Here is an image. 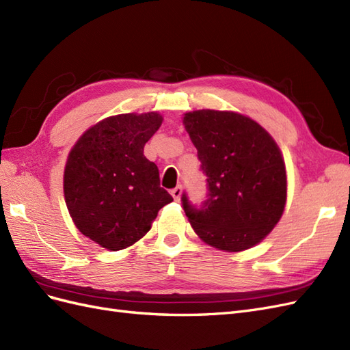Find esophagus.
<instances>
[{"mask_svg": "<svg viewBox=\"0 0 350 350\" xmlns=\"http://www.w3.org/2000/svg\"><path fill=\"white\" fill-rule=\"evenodd\" d=\"M171 194H172V197L175 200H179V197H181V194H183V187L181 185H176L175 188L171 189Z\"/></svg>", "mask_w": 350, "mask_h": 350, "instance_id": "esophagus-1", "label": "esophagus"}]
</instances>
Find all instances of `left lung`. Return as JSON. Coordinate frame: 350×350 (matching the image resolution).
<instances>
[{
  "mask_svg": "<svg viewBox=\"0 0 350 350\" xmlns=\"http://www.w3.org/2000/svg\"><path fill=\"white\" fill-rule=\"evenodd\" d=\"M185 130L207 176L200 206L181 197L196 234L221 251L248 250L266 238L286 204V167L279 146L260 124L229 111L184 116Z\"/></svg>",
  "mask_w": 350,
  "mask_h": 350,
  "instance_id": "obj_1",
  "label": "left lung"
}]
</instances>
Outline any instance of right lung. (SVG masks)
Segmentation results:
<instances>
[{"mask_svg":"<svg viewBox=\"0 0 350 350\" xmlns=\"http://www.w3.org/2000/svg\"><path fill=\"white\" fill-rule=\"evenodd\" d=\"M162 121L157 112L109 116L84 133L68 154L67 208L81 234L102 248L133 245L174 201L161 187L157 166L143 154Z\"/></svg>","mask_w":350,"mask_h":350,"instance_id":"obj_1","label":"right lung"}]
</instances>
